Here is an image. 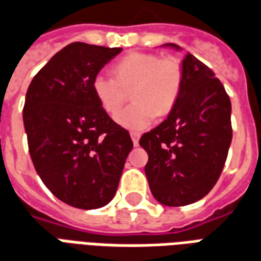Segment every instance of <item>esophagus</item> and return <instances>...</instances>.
<instances>
[{"label": "esophagus", "mask_w": 261, "mask_h": 261, "mask_svg": "<svg viewBox=\"0 0 261 261\" xmlns=\"http://www.w3.org/2000/svg\"><path fill=\"white\" fill-rule=\"evenodd\" d=\"M140 137H141V134H140V133H137V131H133V133H131V138H133V142H134V145H138Z\"/></svg>", "instance_id": "1"}]
</instances>
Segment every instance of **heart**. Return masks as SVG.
I'll use <instances>...</instances> for the list:
<instances>
[{"instance_id": "heart-1", "label": "heart", "mask_w": 261, "mask_h": 261, "mask_svg": "<svg viewBox=\"0 0 261 261\" xmlns=\"http://www.w3.org/2000/svg\"><path fill=\"white\" fill-rule=\"evenodd\" d=\"M113 74L114 78L97 74L92 81V89L109 114L119 112L130 92L133 103L116 120L131 130L147 128L156 116L169 114L183 89V67L176 57L130 53L114 64Z\"/></svg>"}]
</instances>
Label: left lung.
<instances>
[{"label":"left lung","instance_id":"obj_1","mask_svg":"<svg viewBox=\"0 0 261 261\" xmlns=\"http://www.w3.org/2000/svg\"><path fill=\"white\" fill-rule=\"evenodd\" d=\"M183 75L175 108L140 140L148 153L149 189L169 207L192 204L211 192L232 141L230 99L222 82L190 53L183 60Z\"/></svg>","mask_w":261,"mask_h":261}]
</instances>
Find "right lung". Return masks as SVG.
<instances>
[{"instance_id": "add662e5", "label": "right lung", "mask_w": 261, "mask_h": 261, "mask_svg": "<svg viewBox=\"0 0 261 261\" xmlns=\"http://www.w3.org/2000/svg\"><path fill=\"white\" fill-rule=\"evenodd\" d=\"M121 50L71 43L28 88L23 124L32 162L48 190L71 207L110 202L133 149L130 133L103 110L92 89L93 78Z\"/></svg>"}]
</instances>
